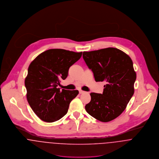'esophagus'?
I'll return each instance as SVG.
<instances>
[{"instance_id": "esophagus-1", "label": "esophagus", "mask_w": 159, "mask_h": 159, "mask_svg": "<svg viewBox=\"0 0 159 159\" xmlns=\"http://www.w3.org/2000/svg\"><path fill=\"white\" fill-rule=\"evenodd\" d=\"M85 93L84 91H82V90H80V91H79V93H80V94H83V93Z\"/></svg>"}]
</instances>
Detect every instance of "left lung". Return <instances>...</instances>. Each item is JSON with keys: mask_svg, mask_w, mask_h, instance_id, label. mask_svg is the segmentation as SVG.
Masks as SVG:
<instances>
[{"mask_svg": "<svg viewBox=\"0 0 159 159\" xmlns=\"http://www.w3.org/2000/svg\"><path fill=\"white\" fill-rule=\"evenodd\" d=\"M83 58L96 82L106 81L102 94L91 93L85 106L88 114L102 122H109L125 109L134 93L137 75L130 57L114 48L84 52Z\"/></svg>", "mask_w": 159, "mask_h": 159, "instance_id": "8db88e82", "label": "left lung"}]
</instances>
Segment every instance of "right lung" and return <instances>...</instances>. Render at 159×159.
Masks as SVG:
<instances>
[{"mask_svg":"<svg viewBox=\"0 0 159 159\" xmlns=\"http://www.w3.org/2000/svg\"><path fill=\"white\" fill-rule=\"evenodd\" d=\"M82 54V52L51 49L38 55L30 64L25 79L27 99L42 121L55 122L67 113L71 101L79 91H61L57 87L67 77L69 68Z\"/></svg>","mask_w":159,"mask_h":159,"instance_id":"1","label":"right lung"}]
</instances>
